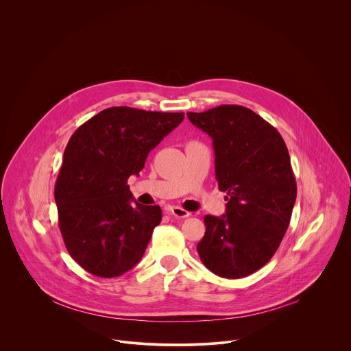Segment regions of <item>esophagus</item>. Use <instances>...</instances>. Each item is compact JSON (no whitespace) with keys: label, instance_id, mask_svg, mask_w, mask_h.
<instances>
[{"label":"esophagus","instance_id":"34e87169","mask_svg":"<svg viewBox=\"0 0 351 351\" xmlns=\"http://www.w3.org/2000/svg\"><path fill=\"white\" fill-rule=\"evenodd\" d=\"M169 214H171L173 218H176V219H183V218L190 217V213L186 211V210H183V208H180V207H171V208H169Z\"/></svg>","mask_w":351,"mask_h":351}]
</instances>
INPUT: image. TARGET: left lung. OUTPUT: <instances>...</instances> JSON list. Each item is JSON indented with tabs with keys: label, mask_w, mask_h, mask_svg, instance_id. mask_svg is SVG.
I'll use <instances>...</instances> for the list:
<instances>
[{
	"label": "left lung",
	"mask_w": 351,
	"mask_h": 351,
	"mask_svg": "<svg viewBox=\"0 0 351 351\" xmlns=\"http://www.w3.org/2000/svg\"><path fill=\"white\" fill-rule=\"evenodd\" d=\"M187 118L213 138L218 189L228 194L226 213L204 218L198 256L218 276H248L272 258L290 223L297 186L287 147L274 126L241 106Z\"/></svg>",
	"instance_id": "1"
}]
</instances>
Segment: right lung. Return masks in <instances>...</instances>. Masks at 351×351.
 <instances>
[{
  "label": "right lung",
  "instance_id": "obj_1",
  "mask_svg": "<svg viewBox=\"0 0 351 351\" xmlns=\"http://www.w3.org/2000/svg\"><path fill=\"white\" fill-rule=\"evenodd\" d=\"M183 118V112L112 107L69 138L54 195L65 247L87 272L115 278L141 260L162 213L138 204L128 179Z\"/></svg>",
  "mask_w": 351,
  "mask_h": 351
}]
</instances>
